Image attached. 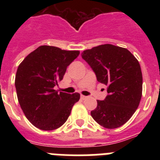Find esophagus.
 Instances as JSON below:
<instances>
[{"instance_id":"esophagus-1","label":"esophagus","mask_w":160,"mask_h":160,"mask_svg":"<svg viewBox=\"0 0 160 160\" xmlns=\"http://www.w3.org/2000/svg\"><path fill=\"white\" fill-rule=\"evenodd\" d=\"M87 96H84V95H81V98L82 100H84V99H86V98H87Z\"/></svg>"}]
</instances>
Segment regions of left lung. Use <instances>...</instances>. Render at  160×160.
I'll list each match as a JSON object with an SVG mask.
<instances>
[{
    "mask_svg": "<svg viewBox=\"0 0 160 160\" xmlns=\"http://www.w3.org/2000/svg\"><path fill=\"white\" fill-rule=\"evenodd\" d=\"M82 57L97 80L107 86L108 95L90 114L99 125L118 128L131 118L140 102L142 76L138 61L126 48L105 44L87 49Z\"/></svg>",
    "mask_w": 160,
    "mask_h": 160,
    "instance_id": "obj_1",
    "label": "left lung"
}]
</instances>
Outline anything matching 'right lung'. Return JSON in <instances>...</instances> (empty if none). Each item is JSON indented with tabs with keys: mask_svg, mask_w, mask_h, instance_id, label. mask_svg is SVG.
Listing matches in <instances>:
<instances>
[{
	"mask_svg": "<svg viewBox=\"0 0 160 160\" xmlns=\"http://www.w3.org/2000/svg\"><path fill=\"white\" fill-rule=\"evenodd\" d=\"M80 53L58 47L41 46L31 52L19 65L15 87L22 111L32 125L43 131L62 126L80 94L56 91L66 68Z\"/></svg>",
	"mask_w": 160,
	"mask_h": 160,
	"instance_id": "obj_1",
	"label": "right lung"
}]
</instances>
